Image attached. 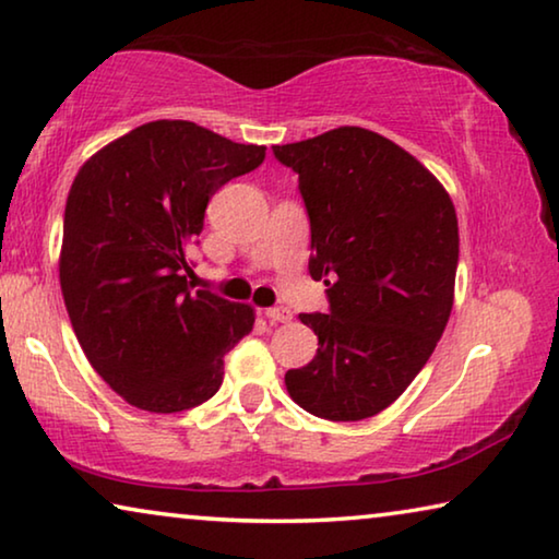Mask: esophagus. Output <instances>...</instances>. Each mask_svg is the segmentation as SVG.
<instances>
[{"mask_svg":"<svg viewBox=\"0 0 559 559\" xmlns=\"http://www.w3.org/2000/svg\"><path fill=\"white\" fill-rule=\"evenodd\" d=\"M264 317H267L270 322H289L292 312L287 307H270V309H264Z\"/></svg>","mask_w":559,"mask_h":559,"instance_id":"esophagus-1","label":"esophagus"}]
</instances>
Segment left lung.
<instances>
[{
	"label": "left lung",
	"mask_w": 559,
	"mask_h": 559,
	"mask_svg": "<svg viewBox=\"0 0 559 559\" xmlns=\"http://www.w3.org/2000/svg\"><path fill=\"white\" fill-rule=\"evenodd\" d=\"M272 150L299 175L309 274L330 299L328 314H299L320 347L285 374L287 392L309 415L357 423L409 388L448 328L457 214L432 171L362 127Z\"/></svg>",
	"instance_id": "left-lung-1"
}]
</instances>
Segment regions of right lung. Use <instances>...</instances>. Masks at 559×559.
<instances>
[{
	"instance_id": "obj_1",
	"label": "right lung",
	"mask_w": 559,
	"mask_h": 559,
	"mask_svg": "<svg viewBox=\"0 0 559 559\" xmlns=\"http://www.w3.org/2000/svg\"><path fill=\"white\" fill-rule=\"evenodd\" d=\"M264 150L157 119L76 171L59 285L90 365L130 405L162 415L202 405L227 352L252 332L250 305L192 289L187 274L212 194L260 167Z\"/></svg>"
}]
</instances>
